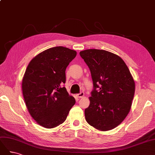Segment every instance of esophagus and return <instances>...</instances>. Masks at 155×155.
Here are the masks:
<instances>
[{"label":"esophagus","instance_id":"esophagus-1","mask_svg":"<svg viewBox=\"0 0 155 155\" xmlns=\"http://www.w3.org/2000/svg\"><path fill=\"white\" fill-rule=\"evenodd\" d=\"M77 96L78 97H83L84 96V92H81L80 93H79L77 94Z\"/></svg>","mask_w":155,"mask_h":155}]
</instances>
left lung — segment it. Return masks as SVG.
Wrapping results in <instances>:
<instances>
[{
    "mask_svg": "<svg viewBox=\"0 0 155 155\" xmlns=\"http://www.w3.org/2000/svg\"><path fill=\"white\" fill-rule=\"evenodd\" d=\"M91 73L93 90L85 110L88 124L103 131L120 125L130 111L135 84L123 59L104 50L79 52Z\"/></svg>",
    "mask_w": 155,
    "mask_h": 155,
    "instance_id": "8db88e82",
    "label": "left lung"
}]
</instances>
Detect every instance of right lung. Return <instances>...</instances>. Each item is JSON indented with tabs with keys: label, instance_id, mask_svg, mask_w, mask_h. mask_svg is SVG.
Returning <instances> with one entry per match:
<instances>
[{
	"label": "right lung",
	"instance_id": "obj_1",
	"mask_svg": "<svg viewBox=\"0 0 155 155\" xmlns=\"http://www.w3.org/2000/svg\"><path fill=\"white\" fill-rule=\"evenodd\" d=\"M76 51L63 46L46 50L32 59L22 79L27 109L37 123L45 128L63 124L76 103L63 86L65 70Z\"/></svg>",
	"mask_w": 155,
	"mask_h": 155
}]
</instances>
